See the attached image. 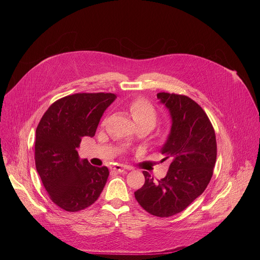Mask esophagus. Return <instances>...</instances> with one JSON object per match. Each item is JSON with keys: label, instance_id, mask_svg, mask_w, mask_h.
Listing matches in <instances>:
<instances>
[{"label": "esophagus", "instance_id": "esophagus-1", "mask_svg": "<svg viewBox=\"0 0 260 260\" xmlns=\"http://www.w3.org/2000/svg\"><path fill=\"white\" fill-rule=\"evenodd\" d=\"M125 170H126V168L124 166H121V165H117L113 168V172H115V173H122Z\"/></svg>", "mask_w": 260, "mask_h": 260}]
</instances>
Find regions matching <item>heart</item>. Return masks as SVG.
I'll list each match as a JSON object with an SVG mask.
<instances>
[{
  "label": "heart",
  "instance_id": "heart-1",
  "mask_svg": "<svg viewBox=\"0 0 260 260\" xmlns=\"http://www.w3.org/2000/svg\"><path fill=\"white\" fill-rule=\"evenodd\" d=\"M132 117L137 125H143L150 131L155 126L157 121V111L145 100L139 99L134 101L129 106Z\"/></svg>",
  "mask_w": 260,
  "mask_h": 260
}]
</instances>
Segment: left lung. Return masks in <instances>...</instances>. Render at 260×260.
Instances as JSON below:
<instances>
[{
	"mask_svg": "<svg viewBox=\"0 0 260 260\" xmlns=\"http://www.w3.org/2000/svg\"><path fill=\"white\" fill-rule=\"evenodd\" d=\"M172 125L160 152L170 166L165 178L154 181L144 171L145 183L135 192L140 206L157 217H170L186 209L207 188L216 162L214 128L202 107L186 95L159 92Z\"/></svg>",
	"mask_w": 260,
	"mask_h": 260,
	"instance_id": "left-lung-1",
	"label": "left lung"
}]
</instances>
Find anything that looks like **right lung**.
Returning a JSON list of instances; mask_svg holds the SVG:
<instances>
[{
    "label": "right lung",
    "mask_w": 260,
    "mask_h": 260,
    "mask_svg": "<svg viewBox=\"0 0 260 260\" xmlns=\"http://www.w3.org/2000/svg\"><path fill=\"white\" fill-rule=\"evenodd\" d=\"M114 93H76L53 103L36 129L35 161L52 202L68 212L91 206L103 191L109 170L80 159L82 137H93Z\"/></svg>",
    "instance_id": "1"
}]
</instances>
